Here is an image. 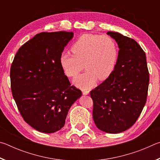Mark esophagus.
<instances>
[{"instance_id": "esophagus-1", "label": "esophagus", "mask_w": 160, "mask_h": 160, "mask_svg": "<svg viewBox=\"0 0 160 160\" xmlns=\"http://www.w3.org/2000/svg\"><path fill=\"white\" fill-rule=\"evenodd\" d=\"M90 93V90H88V89H82V94L84 95H87V94H88Z\"/></svg>"}]
</instances>
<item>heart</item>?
Wrapping results in <instances>:
<instances>
[{
  "mask_svg": "<svg viewBox=\"0 0 160 160\" xmlns=\"http://www.w3.org/2000/svg\"><path fill=\"white\" fill-rule=\"evenodd\" d=\"M73 54L63 53L60 56V65L68 77L74 78L83 68L86 70L73 80L75 85L88 89L97 79H107L114 70L118 58L115 40L107 35L83 34L71 47Z\"/></svg>",
  "mask_w": 160,
  "mask_h": 160,
  "instance_id": "obj_1",
  "label": "heart"
}]
</instances>
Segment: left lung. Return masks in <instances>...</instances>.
<instances>
[{
	"label": "left lung",
	"instance_id": "1",
	"mask_svg": "<svg viewBox=\"0 0 160 160\" xmlns=\"http://www.w3.org/2000/svg\"><path fill=\"white\" fill-rule=\"evenodd\" d=\"M117 42L119 51L112 74L90 92L96 126L118 133L133 125L147 100L149 72L144 51L134 39L118 32L107 33Z\"/></svg>",
	"mask_w": 160,
	"mask_h": 160
}]
</instances>
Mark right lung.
<instances>
[{"label": "right lung", "instance_id": "add662e5", "mask_svg": "<svg viewBox=\"0 0 160 160\" xmlns=\"http://www.w3.org/2000/svg\"><path fill=\"white\" fill-rule=\"evenodd\" d=\"M72 37L64 31L37 34L19 48L12 63V97L25 122L39 132L63 128L70 107L82 95L59 61Z\"/></svg>", "mask_w": 160, "mask_h": 160}]
</instances>
